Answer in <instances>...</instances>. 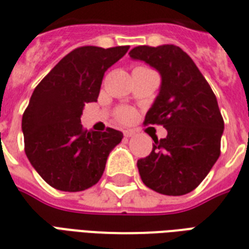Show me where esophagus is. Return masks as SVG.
<instances>
[{
	"label": "esophagus",
	"mask_w": 249,
	"mask_h": 249,
	"mask_svg": "<svg viewBox=\"0 0 249 249\" xmlns=\"http://www.w3.org/2000/svg\"><path fill=\"white\" fill-rule=\"evenodd\" d=\"M134 136H136V132H133V130H124L125 138H132Z\"/></svg>",
	"instance_id": "1"
}]
</instances>
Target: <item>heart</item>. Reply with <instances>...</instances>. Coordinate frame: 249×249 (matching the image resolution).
I'll return each mask as SVG.
<instances>
[{
  "label": "heart",
  "mask_w": 249,
  "mask_h": 249,
  "mask_svg": "<svg viewBox=\"0 0 249 249\" xmlns=\"http://www.w3.org/2000/svg\"><path fill=\"white\" fill-rule=\"evenodd\" d=\"M133 117V113L130 109H120L119 112H117V119L120 121H123V123H126V121H129L130 119Z\"/></svg>",
  "instance_id": "1"
}]
</instances>
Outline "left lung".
<instances>
[{"label":"left lung","instance_id":"obj_1","mask_svg":"<svg viewBox=\"0 0 249 249\" xmlns=\"http://www.w3.org/2000/svg\"><path fill=\"white\" fill-rule=\"evenodd\" d=\"M129 55L159 72V94L144 124H160L168 132L163 140L152 138L151 154L137 161L141 178L156 193L185 195L204 179L220 156L224 119L216 95L178 46H137Z\"/></svg>","mask_w":249,"mask_h":249}]
</instances>
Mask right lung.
I'll list each match as a JSON object with an SVG mask.
<instances>
[{
  "mask_svg": "<svg viewBox=\"0 0 249 249\" xmlns=\"http://www.w3.org/2000/svg\"><path fill=\"white\" fill-rule=\"evenodd\" d=\"M128 49H75L33 90L21 119L25 155L54 189L76 193L95 185L109 152L123 140L112 128L84 130L81 115L86 103L97 102L105 72Z\"/></svg>",
  "mask_w": 249,
  "mask_h": 249,
  "instance_id": "right-lung-1",
  "label": "right lung"
}]
</instances>
